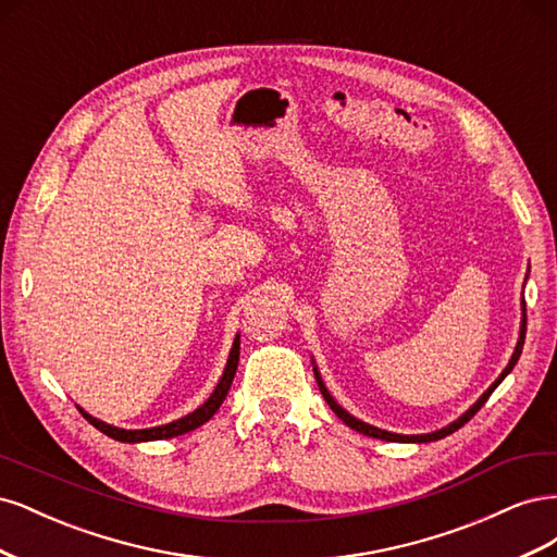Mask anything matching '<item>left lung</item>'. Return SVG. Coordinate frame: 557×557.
I'll list each match as a JSON object with an SVG mask.
<instances>
[{"instance_id":"8db88e82","label":"left lung","mask_w":557,"mask_h":557,"mask_svg":"<svg viewBox=\"0 0 557 557\" xmlns=\"http://www.w3.org/2000/svg\"><path fill=\"white\" fill-rule=\"evenodd\" d=\"M525 330H528V313H525V299H522V325H520V336H518V346H516V350H513V356H511V360H509V364H507V369H504V372L499 374V379L487 387V391L481 395V399L474 404V407H471L465 416H460L458 420H455V423H450L448 428H444V430H436V432H430V434H411V436H407V434H395V432H385V430H379V428H372V425H367V423H362V420H358V418H352L350 413H346L339 404H336L332 397H330V393H327V387L323 385V381H320V374H318V369H313L315 372V381H318V387H320V393H323V397H325V401L330 404V409L339 416L344 423L348 425V428H352V430H358L360 434H367V436H374V440H385V442H416V444H428V442H436V440H444V436H448V434H453L455 430H460L465 423H469L471 418L476 416V411L483 407V404L487 401V397L493 395V391L495 387L504 381V376H507L511 369L516 367V362H518V358H520V352H522V344H525Z\"/></svg>"}]
</instances>
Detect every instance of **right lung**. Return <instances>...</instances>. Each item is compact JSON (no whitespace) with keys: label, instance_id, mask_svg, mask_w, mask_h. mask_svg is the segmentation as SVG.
Listing matches in <instances>:
<instances>
[{"label":"right lung","instance_id":"obj_1","mask_svg":"<svg viewBox=\"0 0 557 557\" xmlns=\"http://www.w3.org/2000/svg\"><path fill=\"white\" fill-rule=\"evenodd\" d=\"M237 364H239V336L234 339L232 344V350H230V360H227V367L225 372L221 376V381H218L213 395L201 404V407L193 413H188L185 418H178L174 420V423L170 425H160V428H148V430H121V428H113V425H107L102 423V420L92 418L90 413H86L83 409H78L83 413V418L88 420L90 425H95L99 432H104L107 436H111V440L115 442H127V444H137V442H158V440H172V436H181L185 432H190L199 425H205L207 420L218 411V407H221L223 399L227 397V391L232 385V379L234 374H237Z\"/></svg>","mask_w":557,"mask_h":557}]
</instances>
